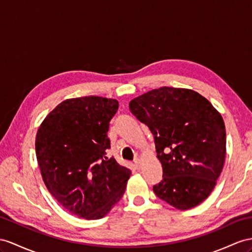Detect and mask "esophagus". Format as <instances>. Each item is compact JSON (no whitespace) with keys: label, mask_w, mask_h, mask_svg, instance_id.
<instances>
[{"label":"esophagus","mask_w":252,"mask_h":252,"mask_svg":"<svg viewBox=\"0 0 252 252\" xmlns=\"http://www.w3.org/2000/svg\"><path fill=\"white\" fill-rule=\"evenodd\" d=\"M134 163H135V166H137V167H140V165H141V160H140V158H136L134 159Z\"/></svg>","instance_id":"esophagus-1"}]
</instances>
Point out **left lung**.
<instances>
[{
	"instance_id": "1",
	"label": "left lung",
	"mask_w": 252,
	"mask_h": 252,
	"mask_svg": "<svg viewBox=\"0 0 252 252\" xmlns=\"http://www.w3.org/2000/svg\"><path fill=\"white\" fill-rule=\"evenodd\" d=\"M131 113L154 135L163 180L156 195L178 210L197 206L210 196L223 168L225 127L220 113L188 88L160 87L130 104Z\"/></svg>"
}]
</instances>
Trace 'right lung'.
I'll list each match as a JSON object with an SVG mask.
<instances>
[{"label":"right lung","mask_w":252,"mask_h":252,"mask_svg":"<svg viewBox=\"0 0 252 252\" xmlns=\"http://www.w3.org/2000/svg\"><path fill=\"white\" fill-rule=\"evenodd\" d=\"M118 105L96 95L67 99L37 131L36 157L48 190L63 209L88 220L108 214L131 176L107 156L109 121Z\"/></svg>","instance_id":"add662e5"}]
</instances>
